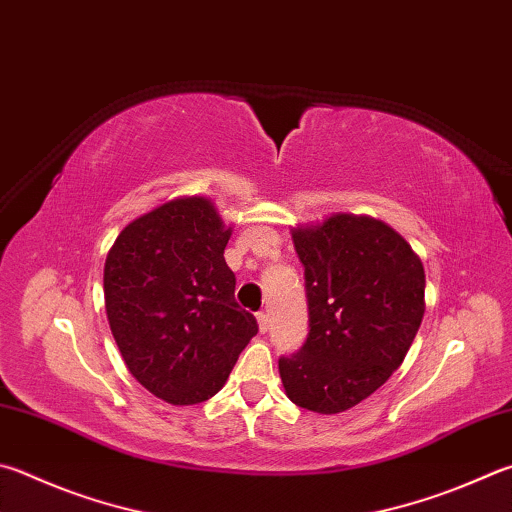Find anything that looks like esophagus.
<instances>
[{
	"label": "esophagus",
	"instance_id": "obj_1",
	"mask_svg": "<svg viewBox=\"0 0 512 512\" xmlns=\"http://www.w3.org/2000/svg\"><path fill=\"white\" fill-rule=\"evenodd\" d=\"M268 322H271V320H268V313L259 311V313H257V324H259V331L266 333V331H268Z\"/></svg>",
	"mask_w": 512,
	"mask_h": 512
}]
</instances>
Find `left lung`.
I'll list each match as a JSON object with an SVG mask.
<instances>
[{
    "mask_svg": "<svg viewBox=\"0 0 512 512\" xmlns=\"http://www.w3.org/2000/svg\"><path fill=\"white\" fill-rule=\"evenodd\" d=\"M304 266L309 336L280 358L286 396L318 414H340L401 367L425 313V271L385 221L331 215L293 228Z\"/></svg>",
    "mask_w": 512,
    "mask_h": 512,
    "instance_id": "1",
    "label": "left lung"
}]
</instances>
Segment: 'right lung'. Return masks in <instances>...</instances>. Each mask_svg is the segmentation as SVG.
<instances>
[{"mask_svg":"<svg viewBox=\"0 0 512 512\" xmlns=\"http://www.w3.org/2000/svg\"><path fill=\"white\" fill-rule=\"evenodd\" d=\"M230 235L208 197H179L127 224L107 253L109 329L129 374L165 403L215 396L257 333L235 302Z\"/></svg>","mask_w":512,"mask_h":512,"instance_id":"1","label":"right lung"}]
</instances>
